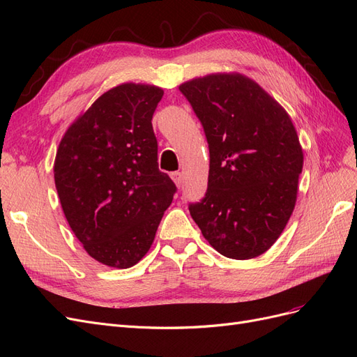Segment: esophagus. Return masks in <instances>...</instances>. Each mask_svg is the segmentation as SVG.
Listing matches in <instances>:
<instances>
[{
	"mask_svg": "<svg viewBox=\"0 0 357 357\" xmlns=\"http://www.w3.org/2000/svg\"><path fill=\"white\" fill-rule=\"evenodd\" d=\"M171 178L174 180V183H176L178 188L181 186V183H183V174H181V172H178V171L171 172Z\"/></svg>",
	"mask_w": 357,
	"mask_h": 357,
	"instance_id": "34e87169",
	"label": "esophagus"
}]
</instances>
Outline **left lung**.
Instances as JSON below:
<instances>
[{"label": "left lung", "instance_id": "obj_1", "mask_svg": "<svg viewBox=\"0 0 357 357\" xmlns=\"http://www.w3.org/2000/svg\"><path fill=\"white\" fill-rule=\"evenodd\" d=\"M204 128L208 186L192 219L220 255L252 259L282 235L295 208L304 155L289 114L241 74L180 84Z\"/></svg>", "mask_w": 357, "mask_h": 357}]
</instances>
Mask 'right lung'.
<instances>
[{
  "instance_id": "obj_1",
  "label": "right lung",
  "mask_w": 357,
  "mask_h": 357,
  "mask_svg": "<svg viewBox=\"0 0 357 357\" xmlns=\"http://www.w3.org/2000/svg\"><path fill=\"white\" fill-rule=\"evenodd\" d=\"M164 91L125 83L96 100L63 135L55 185L84 250L107 266L135 265L177 192L158 167L152 117Z\"/></svg>"
}]
</instances>
